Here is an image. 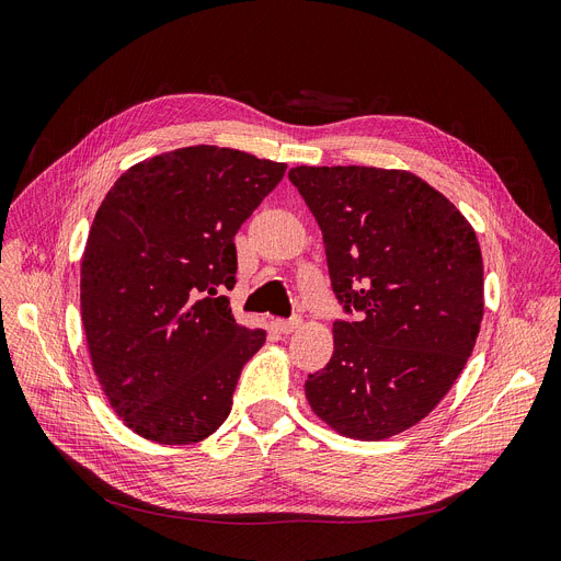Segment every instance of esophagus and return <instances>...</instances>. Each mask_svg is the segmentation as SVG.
<instances>
[{"instance_id": "1", "label": "esophagus", "mask_w": 561, "mask_h": 561, "mask_svg": "<svg viewBox=\"0 0 561 561\" xmlns=\"http://www.w3.org/2000/svg\"><path fill=\"white\" fill-rule=\"evenodd\" d=\"M300 323H302L300 316H290V319H282V321H277L275 325H277V330H279L282 334H290V332H296V330L300 328Z\"/></svg>"}]
</instances>
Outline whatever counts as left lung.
<instances>
[{
    "mask_svg": "<svg viewBox=\"0 0 561 561\" xmlns=\"http://www.w3.org/2000/svg\"><path fill=\"white\" fill-rule=\"evenodd\" d=\"M319 222L332 290L353 321L305 394L325 424L385 440L424 420L466 367L483 319L474 229L420 176L376 167H294Z\"/></svg>",
    "mask_w": 561,
    "mask_h": 561,
    "instance_id": "left-lung-1",
    "label": "left lung"
}]
</instances>
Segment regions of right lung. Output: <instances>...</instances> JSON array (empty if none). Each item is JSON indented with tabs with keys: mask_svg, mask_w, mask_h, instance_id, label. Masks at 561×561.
Segmentation results:
<instances>
[{
	"mask_svg": "<svg viewBox=\"0 0 561 561\" xmlns=\"http://www.w3.org/2000/svg\"><path fill=\"white\" fill-rule=\"evenodd\" d=\"M286 164L220 146H185L121 176L93 217L80 302L93 371L118 417L160 445L222 426L265 332L238 325L240 225Z\"/></svg>",
	"mask_w": 561,
	"mask_h": 561,
	"instance_id": "obj_1",
	"label": "right lung"
}]
</instances>
